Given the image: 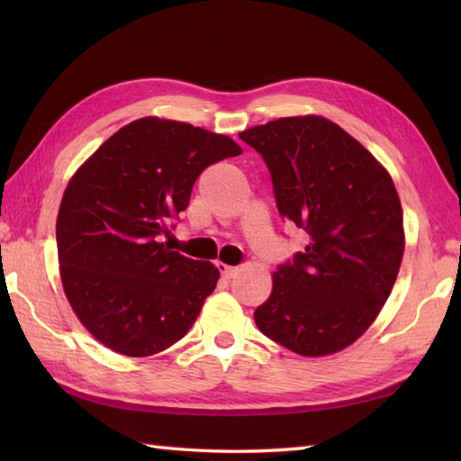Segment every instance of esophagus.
Returning a JSON list of instances; mask_svg holds the SVG:
<instances>
[{
	"instance_id": "34e87169",
	"label": "esophagus",
	"mask_w": 461,
	"mask_h": 461,
	"mask_svg": "<svg viewBox=\"0 0 461 461\" xmlns=\"http://www.w3.org/2000/svg\"><path fill=\"white\" fill-rule=\"evenodd\" d=\"M218 269H220V273H221V276H223L225 279L236 277L238 273H240V269H238V267H233V266H225V263H218Z\"/></svg>"
}]
</instances>
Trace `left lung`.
Instances as JSON below:
<instances>
[{"label":"left lung","instance_id":"8db88e82","mask_svg":"<svg viewBox=\"0 0 461 461\" xmlns=\"http://www.w3.org/2000/svg\"><path fill=\"white\" fill-rule=\"evenodd\" d=\"M240 139L266 160L279 213L309 238L273 273L256 325L301 357L335 355L365 335L396 283L406 240L394 182L325 116H285Z\"/></svg>","mask_w":461,"mask_h":461}]
</instances>
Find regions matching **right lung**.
Wrapping results in <instances>:
<instances>
[{
  "label": "right lung",
  "instance_id": "obj_1",
  "mask_svg": "<svg viewBox=\"0 0 461 461\" xmlns=\"http://www.w3.org/2000/svg\"><path fill=\"white\" fill-rule=\"evenodd\" d=\"M238 154L230 136L144 116L68 180L57 213L59 273L77 319L104 347L152 357L192 329L220 269L172 251L162 236L202 170Z\"/></svg>",
  "mask_w": 461,
  "mask_h": 461
}]
</instances>
